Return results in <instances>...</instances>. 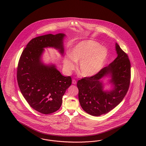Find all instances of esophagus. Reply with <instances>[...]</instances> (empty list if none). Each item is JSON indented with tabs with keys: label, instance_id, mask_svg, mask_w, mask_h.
Returning <instances> with one entry per match:
<instances>
[{
	"label": "esophagus",
	"instance_id": "esophagus-1",
	"mask_svg": "<svg viewBox=\"0 0 146 146\" xmlns=\"http://www.w3.org/2000/svg\"><path fill=\"white\" fill-rule=\"evenodd\" d=\"M72 83L73 84H76V81L74 80V79H73V80H72Z\"/></svg>",
	"mask_w": 146,
	"mask_h": 146
}]
</instances>
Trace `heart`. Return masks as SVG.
Instances as JSON below:
<instances>
[{"instance_id": "heart-1", "label": "heart", "mask_w": 146, "mask_h": 146, "mask_svg": "<svg viewBox=\"0 0 146 146\" xmlns=\"http://www.w3.org/2000/svg\"><path fill=\"white\" fill-rule=\"evenodd\" d=\"M108 52L106 48L100 47L99 43L94 41H84L73 48L70 56L64 59V65L67 71L73 70L75 62H80V73L85 77L95 75L106 63Z\"/></svg>"}]
</instances>
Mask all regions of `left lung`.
Masks as SVG:
<instances>
[{"mask_svg":"<svg viewBox=\"0 0 146 146\" xmlns=\"http://www.w3.org/2000/svg\"><path fill=\"white\" fill-rule=\"evenodd\" d=\"M117 57L108 66L104 67L95 75L84 77L78 81L79 100L83 110L95 116L105 114L122 102L130 87L131 64L127 54L116 44ZM112 76L115 85L110 92L103 91L99 80L107 74Z\"/></svg>","mask_w":146,"mask_h":146,"instance_id":"8db88e82","label":"left lung"}]
</instances>
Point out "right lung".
Here are the masks:
<instances>
[{
  "label": "right lung",
  "mask_w": 146,
  "mask_h": 146,
  "mask_svg": "<svg viewBox=\"0 0 146 146\" xmlns=\"http://www.w3.org/2000/svg\"><path fill=\"white\" fill-rule=\"evenodd\" d=\"M64 34H49L32 39L20 56L17 80L22 94L29 105L42 114L58 110L66 89L72 84L71 76H64L54 65L40 61L43 48L53 47L63 54Z\"/></svg>",
  "instance_id": "add662e5"
}]
</instances>
